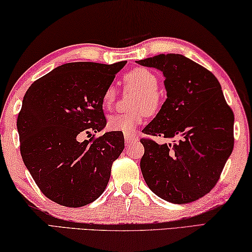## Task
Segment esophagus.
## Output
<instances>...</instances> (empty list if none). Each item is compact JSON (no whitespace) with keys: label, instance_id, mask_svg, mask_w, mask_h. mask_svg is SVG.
<instances>
[{"label":"esophagus","instance_id":"34e87169","mask_svg":"<svg viewBox=\"0 0 252 252\" xmlns=\"http://www.w3.org/2000/svg\"><path fill=\"white\" fill-rule=\"evenodd\" d=\"M124 138H125L126 144H131V143H136L138 141V137L135 134H125L124 135Z\"/></svg>","mask_w":252,"mask_h":252}]
</instances>
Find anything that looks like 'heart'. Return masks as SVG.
<instances>
[{"mask_svg": "<svg viewBox=\"0 0 252 252\" xmlns=\"http://www.w3.org/2000/svg\"><path fill=\"white\" fill-rule=\"evenodd\" d=\"M123 81L129 89L138 92V96L134 99L130 113L116 114L108 118V128L129 134L134 133L141 125L145 115L158 113L162 104V94L159 93L158 77L152 70L137 67L127 71L123 76ZM117 92L113 85H109L102 94V105L105 108H111L116 101Z\"/></svg>", "mask_w": 252, "mask_h": 252, "instance_id": "1", "label": "heart"}]
</instances>
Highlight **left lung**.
I'll use <instances>...</instances> for the list:
<instances>
[{"label":"left lung","instance_id":"obj_1","mask_svg":"<svg viewBox=\"0 0 252 252\" xmlns=\"http://www.w3.org/2000/svg\"><path fill=\"white\" fill-rule=\"evenodd\" d=\"M137 63L163 71L167 98L144 128V180L163 200L185 204L216 187L234 145V115L220 82L201 64L168 53ZM152 135L175 138L159 146Z\"/></svg>","mask_w":252,"mask_h":252}]
</instances>
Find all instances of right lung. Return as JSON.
<instances>
[{
  "label": "right lung",
  "instance_id": "obj_1",
  "mask_svg": "<svg viewBox=\"0 0 252 252\" xmlns=\"http://www.w3.org/2000/svg\"><path fill=\"white\" fill-rule=\"evenodd\" d=\"M126 61L70 63L31 85L18 122L20 152L40 191L56 203L80 208L102 194L124 150L121 131L79 142L106 126L102 94ZM88 137V136H87Z\"/></svg>",
  "mask_w": 252,
  "mask_h": 252
}]
</instances>
